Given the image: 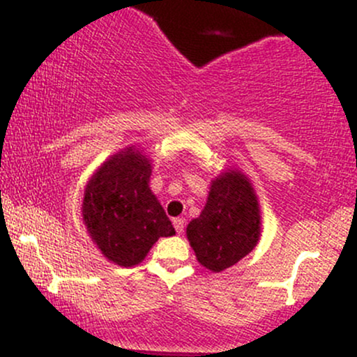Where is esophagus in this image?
<instances>
[{"mask_svg": "<svg viewBox=\"0 0 357 357\" xmlns=\"http://www.w3.org/2000/svg\"><path fill=\"white\" fill-rule=\"evenodd\" d=\"M173 225H174L176 233H178V235H181V233L184 231V220L183 218H174Z\"/></svg>", "mask_w": 357, "mask_h": 357, "instance_id": "esophagus-1", "label": "esophagus"}]
</instances>
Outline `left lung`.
I'll list each match as a JSON object with an SVG mask.
<instances>
[{
  "label": "left lung",
  "mask_w": 357,
  "mask_h": 357,
  "mask_svg": "<svg viewBox=\"0 0 357 357\" xmlns=\"http://www.w3.org/2000/svg\"><path fill=\"white\" fill-rule=\"evenodd\" d=\"M260 225L252 183L241 171L228 167L211 181L206 204L190 221L186 236L203 267L223 272L257 247Z\"/></svg>",
  "instance_id": "left-lung-1"
}]
</instances>
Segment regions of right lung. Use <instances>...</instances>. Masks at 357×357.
Masks as SVG:
<instances>
[{
  "label": "right lung",
  "instance_id": "right-lung-1",
  "mask_svg": "<svg viewBox=\"0 0 357 357\" xmlns=\"http://www.w3.org/2000/svg\"><path fill=\"white\" fill-rule=\"evenodd\" d=\"M149 158L130 146L110 155L84 192L85 227L107 260L132 267L174 228L149 188Z\"/></svg>",
  "mask_w": 357,
  "mask_h": 357
}]
</instances>
